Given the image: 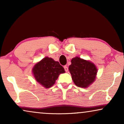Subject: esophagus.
Instances as JSON below:
<instances>
[{
  "label": "esophagus",
  "instance_id": "34e87169",
  "mask_svg": "<svg viewBox=\"0 0 124 124\" xmlns=\"http://www.w3.org/2000/svg\"><path fill=\"white\" fill-rule=\"evenodd\" d=\"M64 69H65V72H68V67H67V66H64Z\"/></svg>",
  "mask_w": 124,
  "mask_h": 124
}]
</instances>
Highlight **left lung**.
Returning a JSON list of instances; mask_svg holds the SVG:
<instances>
[{
    "label": "left lung",
    "instance_id": "obj_1",
    "mask_svg": "<svg viewBox=\"0 0 124 124\" xmlns=\"http://www.w3.org/2000/svg\"><path fill=\"white\" fill-rule=\"evenodd\" d=\"M69 70L76 85L83 88L89 87L94 82L98 71L94 63L78 57L71 60Z\"/></svg>",
    "mask_w": 124,
    "mask_h": 124
}]
</instances>
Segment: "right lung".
I'll return each mask as SVG.
<instances>
[{"label": "right lung", "mask_w": 124, "mask_h": 124, "mask_svg": "<svg viewBox=\"0 0 124 124\" xmlns=\"http://www.w3.org/2000/svg\"><path fill=\"white\" fill-rule=\"evenodd\" d=\"M32 72L37 82L44 87L50 88L55 84L59 74L65 70L58 62L46 57L34 66Z\"/></svg>", "instance_id": "1"}]
</instances>
